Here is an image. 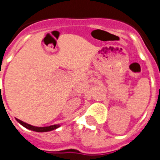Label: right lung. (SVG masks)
<instances>
[{
  "label": "right lung",
  "instance_id": "right-lung-1",
  "mask_svg": "<svg viewBox=\"0 0 160 160\" xmlns=\"http://www.w3.org/2000/svg\"><path fill=\"white\" fill-rule=\"evenodd\" d=\"M16 120L21 124L23 125L24 127H26V129H31V130H33V131L36 132H47V131H51V130H54V129H57L58 127H60V125H57V124H55V125H51V126H46V127H36L33 126V125H31V124H28L25 123V122L21 121L20 119H16Z\"/></svg>",
  "mask_w": 160,
  "mask_h": 160
}]
</instances>
